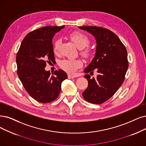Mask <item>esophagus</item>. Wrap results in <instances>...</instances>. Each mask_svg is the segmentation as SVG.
I'll list each match as a JSON object with an SVG mask.
<instances>
[{
	"instance_id": "1",
	"label": "esophagus",
	"mask_w": 146,
	"mask_h": 146,
	"mask_svg": "<svg viewBox=\"0 0 146 146\" xmlns=\"http://www.w3.org/2000/svg\"><path fill=\"white\" fill-rule=\"evenodd\" d=\"M75 77L74 75H71V74H68V78L69 79H73Z\"/></svg>"
}]
</instances>
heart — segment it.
I'll return each instance as SVG.
<instances>
[{
	"label": "heart",
	"mask_w": 146,
	"mask_h": 146,
	"mask_svg": "<svg viewBox=\"0 0 146 146\" xmlns=\"http://www.w3.org/2000/svg\"><path fill=\"white\" fill-rule=\"evenodd\" d=\"M69 37L77 45V47L81 49V53L84 56L87 57L89 55L90 52L88 49H83L89 43V39L85 34L80 32H75L70 35ZM60 44L61 40L60 39H57L55 40L53 45V50L54 53H57L59 50ZM81 65H82V63L78 59H66L61 60L60 62V66L61 68L68 73L74 72L81 66Z\"/></svg>",
	"instance_id": "obj_1"
}]
</instances>
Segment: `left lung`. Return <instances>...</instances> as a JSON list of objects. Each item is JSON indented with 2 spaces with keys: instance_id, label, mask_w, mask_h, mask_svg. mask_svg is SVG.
Masks as SVG:
<instances>
[{
  "instance_id": "obj_1",
  "label": "left lung",
  "mask_w": 146,
  "mask_h": 146,
  "mask_svg": "<svg viewBox=\"0 0 146 146\" xmlns=\"http://www.w3.org/2000/svg\"><path fill=\"white\" fill-rule=\"evenodd\" d=\"M95 37L96 46L94 57L84 70L91 75L93 70L96 78L84 77L88 87L83 93L84 100L92 104H101L112 97L123 84L128 68L127 53L125 45L113 32L100 27H78Z\"/></svg>"
}]
</instances>
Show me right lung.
<instances>
[{
	"label": "right lung",
	"mask_w": 146,
	"mask_h": 146,
	"mask_svg": "<svg viewBox=\"0 0 146 146\" xmlns=\"http://www.w3.org/2000/svg\"><path fill=\"white\" fill-rule=\"evenodd\" d=\"M65 26H46L28 33L16 57L17 74L25 89L34 100L47 103L54 101L61 91L66 73L59 69L51 74L46 62L55 61L52 40Z\"/></svg>",
	"instance_id": "obj_1"
}]
</instances>
